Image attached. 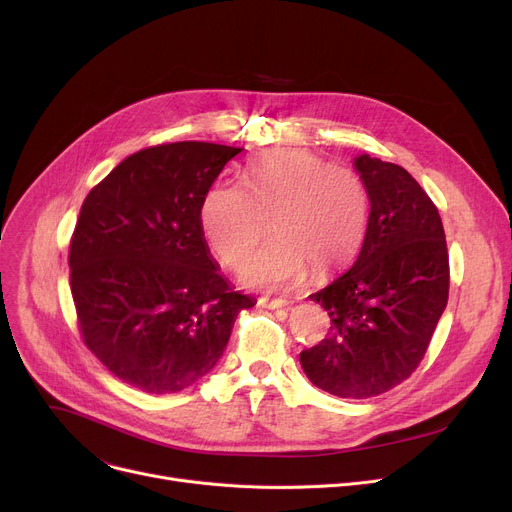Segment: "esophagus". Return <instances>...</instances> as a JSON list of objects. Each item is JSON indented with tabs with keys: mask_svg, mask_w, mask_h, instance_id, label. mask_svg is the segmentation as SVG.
Returning <instances> with one entry per match:
<instances>
[{
	"mask_svg": "<svg viewBox=\"0 0 512 512\" xmlns=\"http://www.w3.org/2000/svg\"><path fill=\"white\" fill-rule=\"evenodd\" d=\"M259 305L265 307V309H282L288 305L286 299H270V297H261L259 299Z\"/></svg>",
	"mask_w": 512,
	"mask_h": 512,
	"instance_id": "1",
	"label": "esophagus"
}]
</instances>
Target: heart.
<instances>
[{"label": "heart", "instance_id": "1", "mask_svg": "<svg viewBox=\"0 0 512 512\" xmlns=\"http://www.w3.org/2000/svg\"><path fill=\"white\" fill-rule=\"evenodd\" d=\"M203 234L226 267H238L272 222L276 234L242 265L247 286L299 284L311 267L330 276L351 263L365 238L369 195L357 172L330 166L307 149L255 155L245 180H218L201 201Z\"/></svg>", "mask_w": 512, "mask_h": 512}]
</instances>
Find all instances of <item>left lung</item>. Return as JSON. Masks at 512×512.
I'll return each mask as SVG.
<instances>
[{"label": "left lung", "instance_id": "left-lung-1", "mask_svg": "<svg viewBox=\"0 0 512 512\" xmlns=\"http://www.w3.org/2000/svg\"><path fill=\"white\" fill-rule=\"evenodd\" d=\"M369 222L353 267L311 294L328 338L301 353L307 378L340 398H371L421 363L448 303V249L438 207L405 170L359 155Z\"/></svg>", "mask_w": 512, "mask_h": 512}]
</instances>
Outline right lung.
<instances>
[{
    "mask_svg": "<svg viewBox=\"0 0 512 512\" xmlns=\"http://www.w3.org/2000/svg\"><path fill=\"white\" fill-rule=\"evenodd\" d=\"M242 149L201 141L141 149L91 188L70 240L78 330L116 378L172 394L220 361L255 301L211 261L199 211Z\"/></svg>",
    "mask_w": 512,
    "mask_h": 512,
    "instance_id": "right-lung-1",
    "label": "right lung"
}]
</instances>
